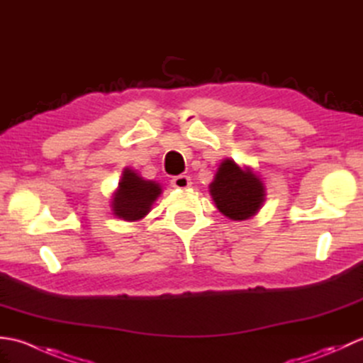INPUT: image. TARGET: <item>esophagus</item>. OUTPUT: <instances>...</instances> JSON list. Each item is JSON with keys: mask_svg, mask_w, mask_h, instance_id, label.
<instances>
[{"mask_svg": "<svg viewBox=\"0 0 363 363\" xmlns=\"http://www.w3.org/2000/svg\"><path fill=\"white\" fill-rule=\"evenodd\" d=\"M172 186H173L174 189H181V190L190 187V186H191V179H190V176H186V174L174 176L173 179H172Z\"/></svg>", "mask_w": 363, "mask_h": 363, "instance_id": "obj_1", "label": "esophagus"}]
</instances>
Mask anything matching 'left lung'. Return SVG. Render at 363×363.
<instances>
[{
    "instance_id": "8db88e82",
    "label": "left lung",
    "mask_w": 363,
    "mask_h": 363,
    "mask_svg": "<svg viewBox=\"0 0 363 363\" xmlns=\"http://www.w3.org/2000/svg\"><path fill=\"white\" fill-rule=\"evenodd\" d=\"M217 209L234 221L254 217L265 203V186L250 167H238L233 159H225L209 186Z\"/></svg>"
}]
</instances>
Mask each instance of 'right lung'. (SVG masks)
Segmentation results:
<instances>
[{"mask_svg":"<svg viewBox=\"0 0 363 363\" xmlns=\"http://www.w3.org/2000/svg\"><path fill=\"white\" fill-rule=\"evenodd\" d=\"M162 187L156 181H148L135 169L125 168L121 173L118 189L111 199L112 213L125 221H137L148 215L151 206L160 196Z\"/></svg>","mask_w":363,"mask_h":363,"instance_id":"obj_1","label":"right lung"}]
</instances>
